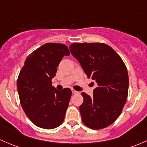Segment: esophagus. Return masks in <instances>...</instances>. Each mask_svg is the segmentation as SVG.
I'll return each instance as SVG.
<instances>
[{
    "label": "esophagus",
    "mask_w": 147,
    "mask_h": 147,
    "mask_svg": "<svg viewBox=\"0 0 147 147\" xmlns=\"http://www.w3.org/2000/svg\"><path fill=\"white\" fill-rule=\"evenodd\" d=\"M72 93H73V94H78V93H79V92L76 91V90H74V89H72Z\"/></svg>",
    "instance_id": "1"
}]
</instances>
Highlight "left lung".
<instances>
[{"label": "left lung", "instance_id": "1", "mask_svg": "<svg viewBox=\"0 0 147 147\" xmlns=\"http://www.w3.org/2000/svg\"><path fill=\"white\" fill-rule=\"evenodd\" d=\"M69 50L87 78L97 82L93 97L82 92V121L92 129L111 125L121 115L128 96L129 76L121 57L107 44L75 42Z\"/></svg>", "mask_w": 147, "mask_h": 147}]
</instances>
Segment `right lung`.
I'll list each match as a JSON object with an SVG mask.
<instances>
[{
    "label": "right lung",
    "mask_w": 147,
    "mask_h": 147,
    "mask_svg": "<svg viewBox=\"0 0 147 147\" xmlns=\"http://www.w3.org/2000/svg\"><path fill=\"white\" fill-rule=\"evenodd\" d=\"M64 44L48 42L31 53L17 80L20 105L28 117L40 128L51 129L63 122L72 91L57 90L52 85L57 67L69 55Z\"/></svg>",
    "instance_id": "right-lung-1"
}]
</instances>
